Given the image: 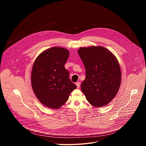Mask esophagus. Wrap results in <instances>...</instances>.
Masks as SVG:
<instances>
[{
    "mask_svg": "<svg viewBox=\"0 0 146 146\" xmlns=\"http://www.w3.org/2000/svg\"><path fill=\"white\" fill-rule=\"evenodd\" d=\"M76 85L77 86V88H80V82H77L76 83Z\"/></svg>",
    "mask_w": 146,
    "mask_h": 146,
    "instance_id": "obj_1",
    "label": "esophagus"
}]
</instances>
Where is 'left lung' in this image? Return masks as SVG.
I'll list each match as a JSON object with an SVG mask.
<instances>
[{
    "mask_svg": "<svg viewBox=\"0 0 146 146\" xmlns=\"http://www.w3.org/2000/svg\"><path fill=\"white\" fill-rule=\"evenodd\" d=\"M86 68L81 88L87 100L95 108L107 105L116 96L121 72L115 55L102 46L81 47L78 50Z\"/></svg>",
    "mask_w": 146,
    "mask_h": 146,
    "instance_id": "8db88e82",
    "label": "left lung"
}]
</instances>
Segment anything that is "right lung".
Returning a JSON list of instances; mask_svg holds the SVG:
<instances>
[{
  "label": "right lung",
  "instance_id": "1",
  "mask_svg": "<svg viewBox=\"0 0 146 146\" xmlns=\"http://www.w3.org/2000/svg\"><path fill=\"white\" fill-rule=\"evenodd\" d=\"M69 55L68 50L54 47L40 54L34 62L32 90L40 102L47 108L56 109L64 105L77 88L64 66Z\"/></svg>",
  "mask_w": 146,
  "mask_h": 146
}]
</instances>
